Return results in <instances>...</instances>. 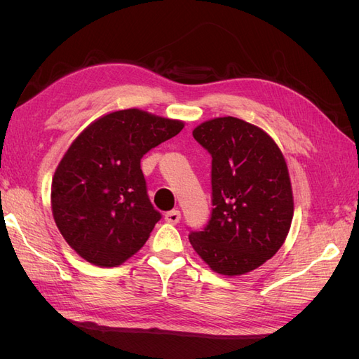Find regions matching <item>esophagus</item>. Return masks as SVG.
Wrapping results in <instances>:
<instances>
[{
  "label": "esophagus",
  "mask_w": 359,
  "mask_h": 359,
  "mask_svg": "<svg viewBox=\"0 0 359 359\" xmlns=\"http://www.w3.org/2000/svg\"><path fill=\"white\" fill-rule=\"evenodd\" d=\"M165 220L170 224H177L181 220V212L178 210H172L165 214Z\"/></svg>",
  "instance_id": "obj_1"
}]
</instances>
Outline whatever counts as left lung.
Returning <instances> with one entry per match:
<instances>
[{
	"instance_id": "1",
	"label": "left lung",
	"mask_w": 359,
	"mask_h": 359,
	"mask_svg": "<svg viewBox=\"0 0 359 359\" xmlns=\"http://www.w3.org/2000/svg\"><path fill=\"white\" fill-rule=\"evenodd\" d=\"M211 154V215L189 240L215 273L240 276L273 257L293 217L283 154L264 130L233 116L193 130Z\"/></svg>"
}]
</instances>
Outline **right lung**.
Instances as JSON below:
<instances>
[{"label": "right lung", "instance_id": "add662e5", "mask_svg": "<svg viewBox=\"0 0 359 359\" xmlns=\"http://www.w3.org/2000/svg\"><path fill=\"white\" fill-rule=\"evenodd\" d=\"M184 124L139 109L107 114L76 137L55 170L53 219L88 262L116 266L140 250L161 214L151 203L140 158Z\"/></svg>", "mask_w": 359, "mask_h": 359}]
</instances>
